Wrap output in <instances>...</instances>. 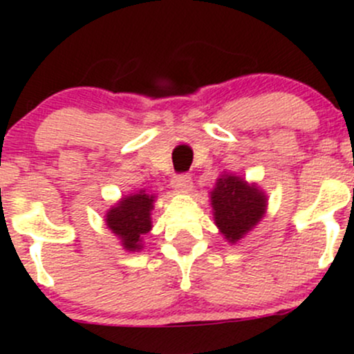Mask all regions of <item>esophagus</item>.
<instances>
[{
	"instance_id": "esophagus-1",
	"label": "esophagus",
	"mask_w": 354,
	"mask_h": 354,
	"mask_svg": "<svg viewBox=\"0 0 354 354\" xmlns=\"http://www.w3.org/2000/svg\"><path fill=\"white\" fill-rule=\"evenodd\" d=\"M171 188L174 191H180V193H186L191 189V176L189 174H178L173 178Z\"/></svg>"
}]
</instances>
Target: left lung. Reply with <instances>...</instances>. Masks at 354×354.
I'll return each mask as SVG.
<instances>
[{
  "label": "left lung",
  "instance_id": "1",
  "mask_svg": "<svg viewBox=\"0 0 354 354\" xmlns=\"http://www.w3.org/2000/svg\"><path fill=\"white\" fill-rule=\"evenodd\" d=\"M214 225L230 245H236L265 218L268 194L245 178L223 171L209 191Z\"/></svg>",
  "mask_w": 354,
  "mask_h": 354
}]
</instances>
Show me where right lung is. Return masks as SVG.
<instances>
[{"instance_id":"obj_1","label":"right lung","mask_w":354,"mask_h":354,"mask_svg":"<svg viewBox=\"0 0 354 354\" xmlns=\"http://www.w3.org/2000/svg\"><path fill=\"white\" fill-rule=\"evenodd\" d=\"M156 194L145 189L124 194L104 213L106 228L120 239L124 251L135 253L145 248L143 236L153 228L151 211Z\"/></svg>"}]
</instances>
